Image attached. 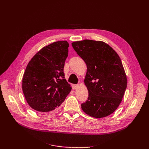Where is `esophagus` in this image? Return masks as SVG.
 <instances>
[{"label":"esophagus","mask_w":149,"mask_h":149,"mask_svg":"<svg viewBox=\"0 0 149 149\" xmlns=\"http://www.w3.org/2000/svg\"><path fill=\"white\" fill-rule=\"evenodd\" d=\"M79 84H73V86H72V87H73V89H76V88H77L78 87Z\"/></svg>","instance_id":"34e87169"}]
</instances>
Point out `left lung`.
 I'll return each mask as SVG.
<instances>
[{
  "label": "left lung",
  "instance_id": "1",
  "mask_svg": "<svg viewBox=\"0 0 149 149\" xmlns=\"http://www.w3.org/2000/svg\"><path fill=\"white\" fill-rule=\"evenodd\" d=\"M87 66L84 83L88 98L81 104L86 114L96 118L114 112L127 88V77L119 55L109 45L92 40L71 43Z\"/></svg>",
  "mask_w": 149,
  "mask_h": 149
}]
</instances>
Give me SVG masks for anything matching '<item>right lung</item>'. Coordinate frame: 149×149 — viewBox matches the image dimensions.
I'll list each match as a JSON object with an SVG mask.
<instances>
[{
  "mask_svg": "<svg viewBox=\"0 0 149 149\" xmlns=\"http://www.w3.org/2000/svg\"><path fill=\"white\" fill-rule=\"evenodd\" d=\"M68 47L66 41L53 42L29 61L22 79V90L32 109L44 112L55 109L71 91L63 72Z\"/></svg>",
  "mask_w": 149,
  "mask_h": 149,
  "instance_id": "1",
  "label": "right lung"
}]
</instances>
